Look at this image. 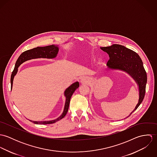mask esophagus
<instances>
[{
    "label": "esophagus",
    "instance_id": "obj_1",
    "mask_svg": "<svg viewBox=\"0 0 157 157\" xmlns=\"http://www.w3.org/2000/svg\"><path fill=\"white\" fill-rule=\"evenodd\" d=\"M88 82V79L86 77H83L80 80V83L82 84H86Z\"/></svg>",
    "mask_w": 157,
    "mask_h": 157
}]
</instances>
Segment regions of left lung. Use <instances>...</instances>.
<instances>
[{
	"instance_id": "obj_1",
	"label": "left lung",
	"mask_w": 157,
	"mask_h": 157,
	"mask_svg": "<svg viewBox=\"0 0 157 157\" xmlns=\"http://www.w3.org/2000/svg\"><path fill=\"white\" fill-rule=\"evenodd\" d=\"M100 48L109 55V60L106 64L108 69L126 72L134 80L138 85V101L134 109L126 117L128 118L138 108L144 97L147 74L143 62L137 53L123 45L114 44L111 46L101 47Z\"/></svg>"
}]
</instances>
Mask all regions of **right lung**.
I'll return each instance as SVG.
<instances>
[{
  "label": "right lung",
  "mask_w": 157,
  "mask_h": 157,
  "mask_svg": "<svg viewBox=\"0 0 157 157\" xmlns=\"http://www.w3.org/2000/svg\"><path fill=\"white\" fill-rule=\"evenodd\" d=\"M59 50V48L57 45H52L46 46L44 47L39 46V47L23 52L22 54H21V55L19 56L17 60L16 61L14 69L12 72L11 76V90H12V88H13L14 77L16 75L18 71V67H20V65L22 63L27 60L35 59H40V58L51 59H54L57 57ZM78 87H79V83L78 82H76L72 83L71 85H70L65 90L64 92V95L66 98V100H65L64 109L61 115L59 117L53 120H49V121H32V120H29V121L37 124H47L54 123L58 121L59 120L62 119L66 115L68 111L71 96L74 94V91Z\"/></svg>",
  "instance_id": "add662e5"
}]
</instances>
